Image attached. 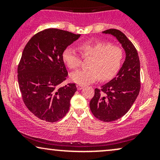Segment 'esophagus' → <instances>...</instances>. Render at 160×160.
I'll return each mask as SVG.
<instances>
[{
  "mask_svg": "<svg viewBox=\"0 0 160 160\" xmlns=\"http://www.w3.org/2000/svg\"><path fill=\"white\" fill-rule=\"evenodd\" d=\"M84 86H82V85H80V84H78V85H77V88H78V90H81L82 89H83Z\"/></svg>",
  "mask_w": 160,
  "mask_h": 160,
  "instance_id": "34e87169",
  "label": "esophagus"
}]
</instances>
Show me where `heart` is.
<instances>
[{
	"label": "heart",
	"mask_w": 160,
	"mask_h": 160,
	"mask_svg": "<svg viewBox=\"0 0 160 160\" xmlns=\"http://www.w3.org/2000/svg\"><path fill=\"white\" fill-rule=\"evenodd\" d=\"M83 57H92L89 69L79 70L70 74L72 81L88 85L99 80H107L114 77L122 65L123 53L120 47L108 42H85L79 47ZM62 60L70 69L81 64V56L74 49L68 47L62 52Z\"/></svg>",
	"instance_id": "b5f03b06"
}]
</instances>
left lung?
Here are the masks:
<instances>
[{
	"instance_id": "8db88e82",
	"label": "left lung",
	"mask_w": 160,
	"mask_h": 160,
	"mask_svg": "<svg viewBox=\"0 0 160 160\" xmlns=\"http://www.w3.org/2000/svg\"><path fill=\"white\" fill-rule=\"evenodd\" d=\"M102 33L115 37L126 52L125 61L115 78L102 89H95L89 103L92 113L97 119L112 122L127 113L139 94L140 61L136 49L123 33L117 29Z\"/></svg>"
}]
</instances>
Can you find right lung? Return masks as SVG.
Listing matches in <instances>:
<instances>
[{
  "mask_svg": "<svg viewBox=\"0 0 160 160\" xmlns=\"http://www.w3.org/2000/svg\"><path fill=\"white\" fill-rule=\"evenodd\" d=\"M80 37L48 28L31 38L18 66V82L23 102L34 116L54 122L66 115L77 91L75 83L59 86L68 76L62 52Z\"/></svg>",
  "mask_w": 160,
  "mask_h": 160,
  "instance_id": "obj_1",
  "label": "right lung"
}]
</instances>
